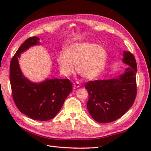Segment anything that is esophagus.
Returning <instances> with one entry per match:
<instances>
[{"mask_svg": "<svg viewBox=\"0 0 151 151\" xmlns=\"http://www.w3.org/2000/svg\"><path fill=\"white\" fill-rule=\"evenodd\" d=\"M80 86H81V84H80L79 83H77H77H76L74 84V86L75 87V88H79Z\"/></svg>", "mask_w": 151, "mask_h": 151, "instance_id": "1", "label": "esophagus"}]
</instances>
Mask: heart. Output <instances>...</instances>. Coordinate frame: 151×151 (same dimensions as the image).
Here are the masks:
<instances>
[{"label": "heart", "mask_w": 151, "mask_h": 151, "mask_svg": "<svg viewBox=\"0 0 151 151\" xmlns=\"http://www.w3.org/2000/svg\"><path fill=\"white\" fill-rule=\"evenodd\" d=\"M108 52L101 46L90 42L71 44L57 55L62 74L69 76L77 71L84 78L94 80L101 74L108 60Z\"/></svg>", "instance_id": "b5f03b06"}]
</instances>
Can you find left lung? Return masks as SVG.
<instances>
[{
  "instance_id": "1",
  "label": "left lung",
  "mask_w": 151,
  "mask_h": 151,
  "mask_svg": "<svg viewBox=\"0 0 151 151\" xmlns=\"http://www.w3.org/2000/svg\"><path fill=\"white\" fill-rule=\"evenodd\" d=\"M123 62L127 68L117 78L89 81L85 84L89 99L87 108L93 119L109 123L122 117L134 104L137 94V63L130 52L124 51Z\"/></svg>"
}]
</instances>
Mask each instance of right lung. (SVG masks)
Segmentation results:
<instances>
[{
    "instance_id": "obj_1",
    "label": "right lung",
    "mask_w": 151,
    "mask_h": 151,
    "mask_svg": "<svg viewBox=\"0 0 151 151\" xmlns=\"http://www.w3.org/2000/svg\"><path fill=\"white\" fill-rule=\"evenodd\" d=\"M40 44V38L33 36L21 45L11 62L10 83L14 101L19 110L33 120L47 121L60 111L72 91V84L68 79H46L35 83L22 74L18 60L21 53Z\"/></svg>"
}]
</instances>
